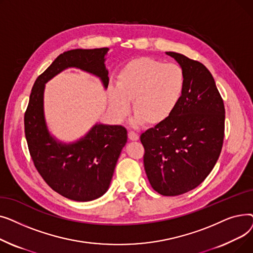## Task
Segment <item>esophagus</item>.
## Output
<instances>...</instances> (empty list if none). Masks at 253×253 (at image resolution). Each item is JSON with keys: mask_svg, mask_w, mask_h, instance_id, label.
I'll return each instance as SVG.
<instances>
[{"mask_svg": "<svg viewBox=\"0 0 253 253\" xmlns=\"http://www.w3.org/2000/svg\"><path fill=\"white\" fill-rule=\"evenodd\" d=\"M128 137H129V139H130V140H132V141H136V140H138V139H139L138 134H136L134 131H129Z\"/></svg>", "mask_w": 253, "mask_h": 253, "instance_id": "1", "label": "esophagus"}]
</instances>
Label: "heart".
I'll return each instance as SVG.
<instances>
[{
  "label": "heart",
  "instance_id": "obj_1",
  "mask_svg": "<svg viewBox=\"0 0 253 253\" xmlns=\"http://www.w3.org/2000/svg\"><path fill=\"white\" fill-rule=\"evenodd\" d=\"M187 87L181 66L151 57L128 61L117 76V85L109 87V100L118 119H123L133 101L134 125L164 123L179 106Z\"/></svg>",
  "mask_w": 253,
  "mask_h": 253
}]
</instances>
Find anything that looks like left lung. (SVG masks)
<instances>
[{"label": "left lung", "instance_id": "1", "mask_svg": "<svg viewBox=\"0 0 253 253\" xmlns=\"http://www.w3.org/2000/svg\"><path fill=\"white\" fill-rule=\"evenodd\" d=\"M187 77L183 98L167 121L140 136L143 165L152 188L163 196L194 190L213 169L224 135V105L206 66L176 52Z\"/></svg>", "mask_w": 253, "mask_h": 253}]
</instances>
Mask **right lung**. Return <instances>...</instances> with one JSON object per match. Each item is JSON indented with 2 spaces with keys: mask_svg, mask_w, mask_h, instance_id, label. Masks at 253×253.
Wrapping results in <instances>:
<instances>
[{
  "mask_svg": "<svg viewBox=\"0 0 253 253\" xmlns=\"http://www.w3.org/2000/svg\"><path fill=\"white\" fill-rule=\"evenodd\" d=\"M109 51L98 48L63 52L36 80L24 115L25 137L37 170L52 190L74 201L95 200L109 190L127 142V130L121 125L96 123L75 141L59 140L46 122L45 85L64 70L74 68L98 78L105 90L109 86L105 66Z\"/></svg>",
  "mask_w": 253,
  "mask_h": 253,
  "instance_id": "obj_1",
  "label": "right lung"
}]
</instances>
